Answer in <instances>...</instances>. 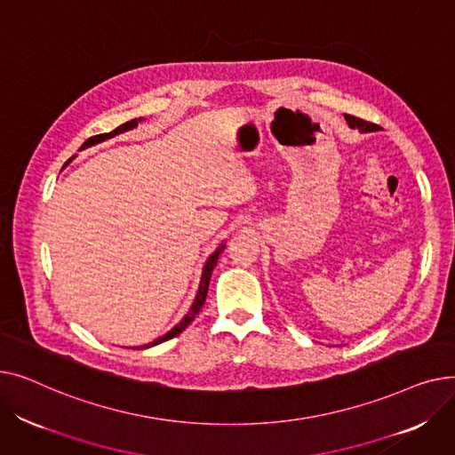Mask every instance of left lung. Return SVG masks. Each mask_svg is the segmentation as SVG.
<instances>
[{"mask_svg":"<svg viewBox=\"0 0 455 455\" xmlns=\"http://www.w3.org/2000/svg\"><path fill=\"white\" fill-rule=\"evenodd\" d=\"M345 119H347V124H348L352 129H360V132H374V131H378V125H376V124L365 122V119H360V117H355V116L345 114Z\"/></svg>","mask_w":455,"mask_h":455,"instance_id":"obj_1","label":"left lung"}]
</instances>
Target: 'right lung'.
Segmentation results:
<instances>
[{"mask_svg": "<svg viewBox=\"0 0 455 455\" xmlns=\"http://www.w3.org/2000/svg\"><path fill=\"white\" fill-rule=\"evenodd\" d=\"M141 122V117H138V119H131V122H127V124H124V125H119L117 129H114L112 132H107V134H98V136H92V138H88L84 143H83V148H81V151L83 149H86V148H90V146H95V143H100V141H105V140H108V138H112V136H116V134H122V132H125V131H131V129H134L138 124ZM68 162H71V158L68 160ZM66 162V164H68ZM223 249H225V243L220 247V249H215L212 254H210V258L206 259V264H204V267H203V275H201V283H199V290H197V295H196V300H194V304H191V307H189V312L182 317V321L177 324V326H173L170 331L165 333V336H162V338H158V339H155L153 343H148V345H143V347H140V348H149V347H155V345H158V343H164V341H167V339H172V338H175V336H179V333L196 319V315L201 312V307H203V304H204V300H206V295H208V285H210V276H212V271H213V267L218 266V259H220V254L223 252Z\"/></svg>", "mask_w": 455, "mask_h": 455, "instance_id": "right-lung-1", "label": "right lung"}]
</instances>
